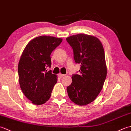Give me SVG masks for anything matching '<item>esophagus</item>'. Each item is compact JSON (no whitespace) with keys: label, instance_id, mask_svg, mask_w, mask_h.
I'll list each match as a JSON object with an SVG mask.
<instances>
[{"label":"esophagus","instance_id":"1","mask_svg":"<svg viewBox=\"0 0 131 131\" xmlns=\"http://www.w3.org/2000/svg\"><path fill=\"white\" fill-rule=\"evenodd\" d=\"M64 76H65V75L62 74H58V77H60V78H62V77H63Z\"/></svg>","mask_w":131,"mask_h":131}]
</instances>
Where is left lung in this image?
Returning <instances> with one entry per match:
<instances>
[{
  "mask_svg": "<svg viewBox=\"0 0 131 131\" xmlns=\"http://www.w3.org/2000/svg\"><path fill=\"white\" fill-rule=\"evenodd\" d=\"M66 40L73 49L75 62L80 64V73L72 75L71 84L67 87L68 96L75 104L87 105L99 95L106 77L104 49L93 36L79 34Z\"/></svg>",
  "mask_w": 131,
  "mask_h": 131,
  "instance_id": "1",
  "label": "left lung"
}]
</instances>
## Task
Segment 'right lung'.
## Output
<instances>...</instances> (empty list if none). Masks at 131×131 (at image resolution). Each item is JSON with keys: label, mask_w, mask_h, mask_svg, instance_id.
Here are the masks:
<instances>
[{"label": "right lung", "mask_w": 131, "mask_h": 131, "mask_svg": "<svg viewBox=\"0 0 131 131\" xmlns=\"http://www.w3.org/2000/svg\"><path fill=\"white\" fill-rule=\"evenodd\" d=\"M62 39L40 36L27 44L18 66L19 85L27 99L35 105L46 103L57 82L56 75L47 68L51 66V54Z\"/></svg>", "instance_id": "1"}]
</instances>
